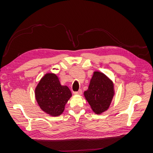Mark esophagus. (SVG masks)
Returning <instances> with one entry per match:
<instances>
[{
  "instance_id": "1",
  "label": "esophagus",
  "mask_w": 153,
  "mask_h": 153,
  "mask_svg": "<svg viewBox=\"0 0 153 153\" xmlns=\"http://www.w3.org/2000/svg\"><path fill=\"white\" fill-rule=\"evenodd\" d=\"M82 90L81 89H80L79 91H76V92H74V94H82Z\"/></svg>"
}]
</instances>
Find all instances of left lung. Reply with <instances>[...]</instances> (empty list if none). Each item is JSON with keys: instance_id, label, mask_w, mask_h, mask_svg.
Masks as SVG:
<instances>
[{"instance_id": "obj_1", "label": "left lung", "mask_w": 153, "mask_h": 153, "mask_svg": "<svg viewBox=\"0 0 153 153\" xmlns=\"http://www.w3.org/2000/svg\"><path fill=\"white\" fill-rule=\"evenodd\" d=\"M114 94L112 82L103 73L95 71L84 96L92 110L100 114L107 110Z\"/></svg>"}]
</instances>
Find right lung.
Wrapping results in <instances>:
<instances>
[{
	"mask_svg": "<svg viewBox=\"0 0 153 153\" xmlns=\"http://www.w3.org/2000/svg\"><path fill=\"white\" fill-rule=\"evenodd\" d=\"M71 95L69 88L61 85L53 73L46 74L35 90L36 99L40 108L52 116H58L63 112Z\"/></svg>",
	"mask_w": 153,
	"mask_h": 153,
	"instance_id": "obj_1",
	"label": "right lung"
}]
</instances>
